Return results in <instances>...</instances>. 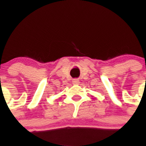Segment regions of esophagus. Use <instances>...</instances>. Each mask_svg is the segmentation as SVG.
Here are the masks:
<instances>
[{"mask_svg":"<svg viewBox=\"0 0 146 146\" xmlns=\"http://www.w3.org/2000/svg\"><path fill=\"white\" fill-rule=\"evenodd\" d=\"M72 83H73L74 85H78L80 83L79 80L77 79V78H75V79H73L72 80Z\"/></svg>","mask_w":146,"mask_h":146,"instance_id":"34e87169","label":"esophagus"}]
</instances>
